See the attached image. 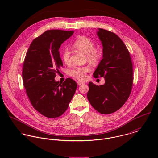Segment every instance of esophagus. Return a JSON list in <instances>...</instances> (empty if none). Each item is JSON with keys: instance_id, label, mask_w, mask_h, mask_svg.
<instances>
[{"instance_id": "esophagus-1", "label": "esophagus", "mask_w": 158, "mask_h": 158, "mask_svg": "<svg viewBox=\"0 0 158 158\" xmlns=\"http://www.w3.org/2000/svg\"><path fill=\"white\" fill-rule=\"evenodd\" d=\"M84 84V83L83 82H82V81H77V85H83Z\"/></svg>"}]
</instances>
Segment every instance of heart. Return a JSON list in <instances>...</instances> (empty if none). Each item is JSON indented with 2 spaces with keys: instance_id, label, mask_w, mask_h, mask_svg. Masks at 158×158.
I'll return each mask as SVG.
<instances>
[{
  "instance_id": "heart-1",
  "label": "heart",
  "mask_w": 158,
  "mask_h": 158,
  "mask_svg": "<svg viewBox=\"0 0 158 158\" xmlns=\"http://www.w3.org/2000/svg\"><path fill=\"white\" fill-rule=\"evenodd\" d=\"M73 47L86 54L87 60L92 64H97L101 58V52L94 48L95 44L92 40L86 36H80L73 43ZM61 58L63 62L68 64L70 61V51L68 48H64L61 52ZM89 71L88 66L75 67L69 71V75L78 80H84L86 73Z\"/></svg>"
}]
</instances>
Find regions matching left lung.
Returning a JSON list of instances; mask_svg holds the SVG:
<instances>
[{"mask_svg":"<svg viewBox=\"0 0 158 158\" xmlns=\"http://www.w3.org/2000/svg\"><path fill=\"white\" fill-rule=\"evenodd\" d=\"M97 35L103 46V58L93 73L103 77V85L89 83L87 97L98 113L108 114L119 110L128 100L132 89L133 70L130 52L115 33L98 28Z\"/></svg>","mask_w":158,"mask_h":158,"instance_id":"obj_1","label":"left lung"}]
</instances>
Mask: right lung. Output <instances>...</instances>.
Wrapping results in <instances>:
<instances>
[{
	"label": "right lung",
	"instance_id": "right-lung-1",
	"mask_svg": "<svg viewBox=\"0 0 158 158\" xmlns=\"http://www.w3.org/2000/svg\"><path fill=\"white\" fill-rule=\"evenodd\" d=\"M73 31L49 30L35 38L23 61V86L33 108L48 118L61 116L67 110L77 87L68 78L56 81V73L63 66L59 48Z\"/></svg>",
	"mask_w": 158,
	"mask_h": 158
}]
</instances>
